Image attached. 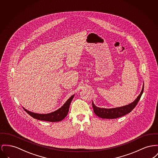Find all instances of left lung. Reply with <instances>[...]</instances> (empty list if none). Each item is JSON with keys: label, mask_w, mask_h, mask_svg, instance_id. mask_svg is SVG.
I'll list each match as a JSON object with an SVG mask.
<instances>
[{"label": "left lung", "mask_w": 158, "mask_h": 158, "mask_svg": "<svg viewBox=\"0 0 158 158\" xmlns=\"http://www.w3.org/2000/svg\"><path fill=\"white\" fill-rule=\"evenodd\" d=\"M144 91V85L143 86V88L141 92L137 98L131 103L128 105H126L124 106H122L119 107L111 108V109H105L97 107L93 102V107L94 112L95 114L102 119H116L122 117L132 111L134 107L137 106V103L143 94Z\"/></svg>", "instance_id": "8db88e82"}]
</instances>
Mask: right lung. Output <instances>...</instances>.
<instances>
[{"mask_svg": "<svg viewBox=\"0 0 158 158\" xmlns=\"http://www.w3.org/2000/svg\"><path fill=\"white\" fill-rule=\"evenodd\" d=\"M74 95L71 96L67 102L64 104V105L60 107L59 109L55 111H53L50 113L47 114H38L35 113L31 111H28L24 109V110L28 113L29 115H30L31 117H33L35 119H36L40 121H48V122H56L62 121L63 119H64L66 116L68 114L69 110V106L70 105V103L72 102Z\"/></svg>", "mask_w": 158, "mask_h": 158, "instance_id": "right-lung-1", "label": "right lung"}]
</instances>
